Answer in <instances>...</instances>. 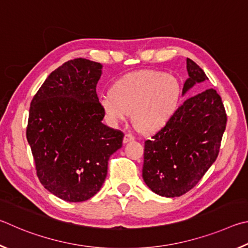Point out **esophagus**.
<instances>
[{"mask_svg":"<svg viewBox=\"0 0 248 248\" xmlns=\"http://www.w3.org/2000/svg\"><path fill=\"white\" fill-rule=\"evenodd\" d=\"M134 140H135V136H134L133 134H131V133H127V134H125V135H124L123 141H124V144H127V142L132 141Z\"/></svg>","mask_w":248,"mask_h":248,"instance_id":"obj_1","label":"esophagus"}]
</instances>
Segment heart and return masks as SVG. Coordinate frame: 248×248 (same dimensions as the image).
<instances>
[{
  "label": "heart",
  "mask_w": 248,
  "mask_h": 248,
  "mask_svg": "<svg viewBox=\"0 0 248 248\" xmlns=\"http://www.w3.org/2000/svg\"><path fill=\"white\" fill-rule=\"evenodd\" d=\"M181 99L179 81L162 72L129 73L112 85L110 93L100 99L104 115L112 124L127 119L142 133H155L170 122Z\"/></svg>",
  "instance_id": "1"
}]
</instances>
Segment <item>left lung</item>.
Instances as JSON below:
<instances>
[{"instance_id":"8db88e82","label":"left lung","mask_w":248,"mask_h":248,"mask_svg":"<svg viewBox=\"0 0 248 248\" xmlns=\"http://www.w3.org/2000/svg\"><path fill=\"white\" fill-rule=\"evenodd\" d=\"M186 67L189 77L183 93L208 79L190 59ZM227 120L215 89L186 99L166 126L145 141L142 177L148 187L164 197H180L194 188L218 157Z\"/></svg>"}]
</instances>
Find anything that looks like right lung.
I'll return each mask as SVG.
<instances>
[{
    "instance_id": "1",
    "label": "right lung",
    "mask_w": 248,
    "mask_h": 248,
    "mask_svg": "<svg viewBox=\"0 0 248 248\" xmlns=\"http://www.w3.org/2000/svg\"><path fill=\"white\" fill-rule=\"evenodd\" d=\"M102 65L74 59L52 72L30 103L26 136L40 183L65 202L97 194L124 133L102 123L95 93Z\"/></svg>"
}]
</instances>
